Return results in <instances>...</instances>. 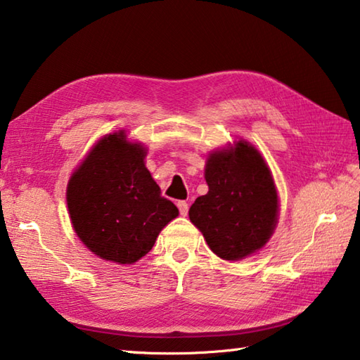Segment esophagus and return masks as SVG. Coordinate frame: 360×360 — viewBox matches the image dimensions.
<instances>
[{"label":"esophagus","mask_w":360,"mask_h":360,"mask_svg":"<svg viewBox=\"0 0 360 360\" xmlns=\"http://www.w3.org/2000/svg\"><path fill=\"white\" fill-rule=\"evenodd\" d=\"M178 208H179L181 216H187V212H188L187 202H178Z\"/></svg>","instance_id":"obj_1"}]
</instances>
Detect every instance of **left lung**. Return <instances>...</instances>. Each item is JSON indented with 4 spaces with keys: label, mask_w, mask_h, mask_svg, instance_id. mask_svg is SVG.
<instances>
[{
    "label": "left lung",
    "mask_w": 360,
    "mask_h": 360,
    "mask_svg": "<svg viewBox=\"0 0 360 360\" xmlns=\"http://www.w3.org/2000/svg\"><path fill=\"white\" fill-rule=\"evenodd\" d=\"M208 193L188 210L211 251L241 260L265 246L278 222V193L270 168L248 141L214 150L206 160Z\"/></svg>",
    "instance_id": "8db88e82"
}]
</instances>
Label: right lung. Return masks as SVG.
I'll use <instances>...</instances> for the list:
<instances>
[{
	"instance_id": "add662e5",
	"label": "right lung",
	"mask_w": 360,
	"mask_h": 360,
	"mask_svg": "<svg viewBox=\"0 0 360 360\" xmlns=\"http://www.w3.org/2000/svg\"><path fill=\"white\" fill-rule=\"evenodd\" d=\"M146 148L124 130L103 136L72 173L66 202L72 229L100 259L135 264L179 214L144 165Z\"/></svg>"
}]
</instances>
